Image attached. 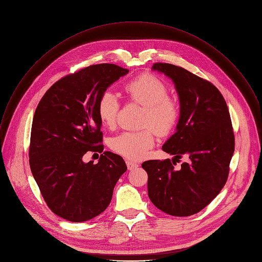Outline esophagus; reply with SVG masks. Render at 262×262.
<instances>
[{"instance_id": "esophagus-1", "label": "esophagus", "mask_w": 262, "mask_h": 262, "mask_svg": "<svg viewBox=\"0 0 262 262\" xmlns=\"http://www.w3.org/2000/svg\"><path fill=\"white\" fill-rule=\"evenodd\" d=\"M126 164H127V167H128L129 170H133V169H135V168L138 167V164H137V163H135V162H133V161H130V160H127V161H126Z\"/></svg>"}]
</instances>
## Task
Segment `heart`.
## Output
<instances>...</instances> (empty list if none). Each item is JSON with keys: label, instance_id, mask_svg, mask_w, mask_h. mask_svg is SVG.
<instances>
[{"label": "heart", "instance_id": "1", "mask_svg": "<svg viewBox=\"0 0 262 262\" xmlns=\"http://www.w3.org/2000/svg\"><path fill=\"white\" fill-rule=\"evenodd\" d=\"M130 102L143 106L140 131H126L111 140V148L131 160H139L155 145L156 134L169 135L181 117V104L168 95L167 84L150 73L138 75L124 84ZM99 119L103 126L115 129L121 112V102L113 91H104L97 105Z\"/></svg>", "mask_w": 262, "mask_h": 262}]
</instances>
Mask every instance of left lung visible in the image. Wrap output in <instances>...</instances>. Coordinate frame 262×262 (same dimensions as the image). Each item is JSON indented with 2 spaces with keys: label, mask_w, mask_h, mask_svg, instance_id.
Returning a JSON list of instances; mask_svg holds the SVG:
<instances>
[{
  "label": "left lung",
  "mask_w": 262,
  "mask_h": 262,
  "mask_svg": "<svg viewBox=\"0 0 262 262\" xmlns=\"http://www.w3.org/2000/svg\"><path fill=\"white\" fill-rule=\"evenodd\" d=\"M176 83L181 101L177 132L162 149L189 161L177 170L174 160H148L147 193L160 211L174 217L194 215L220 193L227 182L234 151V133L226 101L211 82L167 63H155ZM174 164L172 165V163Z\"/></svg>",
  "instance_id": "8db88e82"
}]
</instances>
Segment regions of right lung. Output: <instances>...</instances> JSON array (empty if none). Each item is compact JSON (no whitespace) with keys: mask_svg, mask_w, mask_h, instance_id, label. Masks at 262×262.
<instances>
[{"mask_svg":"<svg viewBox=\"0 0 262 262\" xmlns=\"http://www.w3.org/2000/svg\"><path fill=\"white\" fill-rule=\"evenodd\" d=\"M128 69L97 64L68 74L41 98L33 118L29 162L52 213L71 222L93 219L106 210L114 188L127 170L121 156L103 151L84 164L88 151H103L97 105L101 94Z\"/></svg>","mask_w":262,"mask_h":262,"instance_id":"1","label":"right lung"}]
</instances>
